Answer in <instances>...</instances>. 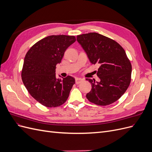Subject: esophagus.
<instances>
[{
	"label": "esophagus",
	"mask_w": 152,
	"mask_h": 152,
	"mask_svg": "<svg viewBox=\"0 0 152 152\" xmlns=\"http://www.w3.org/2000/svg\"><path fill=\"white\" fill-rule=\"evenodd\" d=\"M83 80H84L82 79H80V78H77V79H75V83H76L77 84H80V82H82Z\"/></svg>",
	"instance_id": "1"
}]
</instances>
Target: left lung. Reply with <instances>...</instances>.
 <instances>
[{
    "label": "left lung",
    "mask_w": 152,
    "mask_h": 152,
    "mask_svg": "<svg viewBox=\"0 0 152 152\" xmlns=\"http://www.w3.org/2000/svg\"><path fill=\"white\" fill-rule=\"evenodd\" d=\"M77 39L91 63L99 65L97 75L100 82L86 79L92 86L87 99L99 106L115 102L131 81L132 66L125 50L116 41L96 32L77 35Z\"/></svg>",
    "instance_id": "obj_1"
}]
</instances>
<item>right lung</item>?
Returning a JSON list of instances; mask_svg holds the SVG:
<instances>
[{"mask_svg": "<svg viewBox=\"0 0 152 152\" xmlns=\"http://www.w3.org/2000/svg\"><path fill=\"white\" fill-rule=\"evenodd\" d=\"M76 40L75 36L50 35L36 42L26 53L21 70L23 82L37 102L49 108L66 102L75 79L67 76L57 79L56 65L64 53Z\"/></svg>", "mask_w": 152, "mask_h": 152, "instance_id": "obj_1", "label": "right lung"}]
</instances>
